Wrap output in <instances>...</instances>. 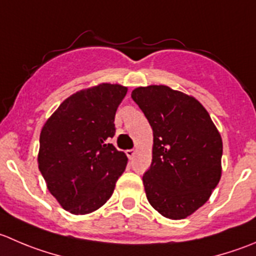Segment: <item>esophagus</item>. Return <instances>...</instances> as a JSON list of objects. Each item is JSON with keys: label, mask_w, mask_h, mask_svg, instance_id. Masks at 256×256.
<instances>
[{"label": "esophagus", "mask_w": 256, "mask_h": 256, "mask_svg": "<svg viewBox=\"0 0 256 256\" xmlns=\"http://www.w3.org/2000/svg\"><path fill=\"white\" fill-rule=\"evenodd\" d=\"M136 151L134 150V148H131V150H126V155H128V158H132L134 156H135Z\"/></svg>", "instance_id": "34e87169"}]
</instances>
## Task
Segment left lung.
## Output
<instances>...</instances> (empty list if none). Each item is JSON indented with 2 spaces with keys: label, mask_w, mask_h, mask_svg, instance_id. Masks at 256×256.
Listing matches in <instances>:
<instances>
[{
  "label": "left lung",
  "mask_w": 256,
  "mask_h": 256,
  "mask_svg": "<svg viewBox=\"0 0 256 256\" xmlns=\"http://www.w3.org/2000/svg\"><path fill=\"white\" fill-rule=\"evenodd\" d=\"M152 128V162L144 174L146 198L162 216L185 219L209 200L222 176V141L204 106L168 86L131 94Z\"/></svg>",
  "instance_id": "obj_1"
}]
</instances>
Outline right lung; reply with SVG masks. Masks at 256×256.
Wrapping results in <instances>:
<instances>
[{"label":"right lung","instance_id":"right-lung-1","mask_svg":"<svg viewBox=\"0 0 256 256\" xmlns=\"http://www.w3.org/2000/svg\"><path fill=\"white\" fill-rule=\"evenodd\" d=\"M128 88L101 84L66 98L40 135L38 168L50 192L71 214L102 206L125 171L128 158L108 138Z\"/></svg>","mask_w":256,"mask_h":256}]
</instances>
